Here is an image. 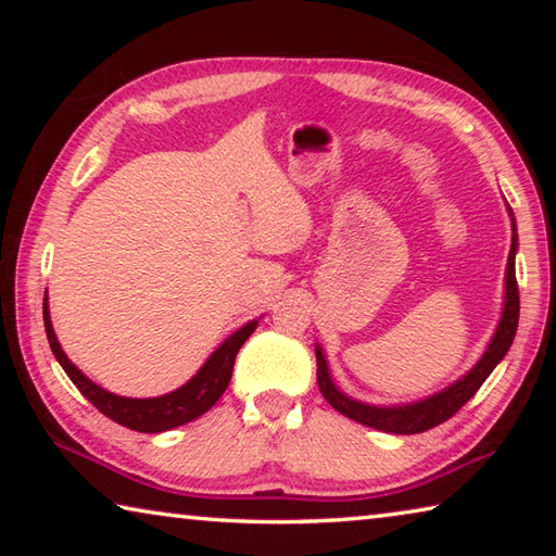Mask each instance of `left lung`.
Listing matches in <instances>:
<instances>
[{
    "mask_svg": "<svg viewBox=\"0 0 556 556\" xmlns=\"http://www.w3.org/2000/svg\"><path fill=\"white\" fill-rule=\"evenodd\" d=\"M515 230V223H513ZM515 248L517 238L513 232V248L510 257H507V275H505V308L503 318L497 324V331L493 336L491 345L483 353L481 361L473 370H470L464 380L451 384L448 390L434 394V397L404 404V407H372V404H363L357 400L345 397V394L336 388L331 382V375H328L326 357L321 348H316V380L318 390L331 404L336 412L345 414L348 419L361 421L365 427L390 431V434H421V431H429L439 425H444L446 419L454 417V414L464 407V404L473 397V394L481 390L488 375L495 370V365L503 361L505 353L510 351L513 338L517 331V318H520V291H517V279H515Z\"/></svg>",
    "mask_w": 556,
    "mask_h": 556,
    "instance_id": "obj_1",
    "label": "left lung"
}]
</instances>
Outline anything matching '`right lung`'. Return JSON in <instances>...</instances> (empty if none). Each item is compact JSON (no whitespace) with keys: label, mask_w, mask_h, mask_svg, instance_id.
I'll list each match as a JSON object with an SVG mask.
<instances>
[{"label":"right lung","mask_w":556,"mask_h":556,"mask_svg":"<svg viewBox=\"0 0 556 556\" xmlns=\"http://www.w3.org/2000/svg\"><path fill=\"white\" fill-rule=\"evenodd\" d=\"M43 326H46V336H49L55 361L61 363V368L73 380L75 388L86 394L88 402L96 404L105 417L117 421L122 427L144 431V434H159V431H168L174 427L186 425V421H193L195 417H201V414L208 412L213 404L223 397V392L228 390V382L232 378L235 357H238L242 343L248 341L252 331H255L257 321H250L248 326H242L240 331H235L228 341H225L218 351L205 361L203 368L184 384V388L152 400L117 397V394L98 388L96 382L88 380L86 375L75 368V365L61 351L59 338L53 333L46 296H43Z\"/></svg>","instance_id":"add662e5"}]
</instances>
